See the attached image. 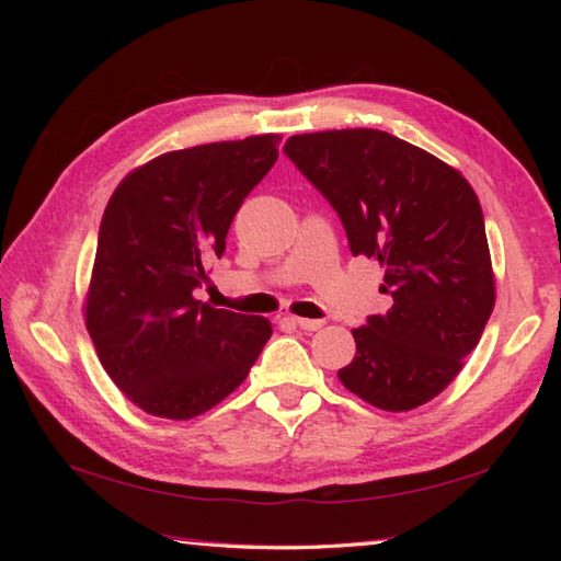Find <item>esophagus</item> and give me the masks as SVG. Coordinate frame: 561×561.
<instances>
[{
	"label": "esophagus",
	"instance_id": "34e87169",
	"mask_svg": "<svg viewBox=\"0 0 561 561\" xmlns=\"http://www.w3.org/2000/svg\"><path fill=\"white\" fill-rule=\"evenodd\" d=\"M291 323H294L296 328L306 330V332H313V330H318V328H323V320H308V318H291Z\"/></svg>",
	"mask_w": 561,
	"mask_h": 561
}]
</instances>
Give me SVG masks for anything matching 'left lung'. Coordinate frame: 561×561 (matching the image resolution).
Listing matches in <instances>:
<instances>
[{
	"mask_svg": "<svg viewBox=\"0 0 561 561\" xmlns=\"http://www.w3.org/2000/svg\"><path fill=\"white\" fill-rule=\"evenodd\" d=\"M347 233L352 255L386 267V316L354 328L342 386L378 410L436 398L478 347L494 308L480 199L432 153L380 129H330L284 145Z\"/></svg>",
	"mask_w": 561,
	"mask_h": 561,
	"instance_id": "1",
	"label": "left lung"
}]
</instances>
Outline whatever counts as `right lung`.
Returning <instances> with one entry per match:
<instances>
[{"label":"right lung","mask_w":561,"mask_h":561,"mask_svg":"<svg viewBox=\"0 0 561 561\" xmlns=\"http://www.w3.org/2000/svg\"><path fill=\"white\" fill-rule=\"evenodd\" d=\"M277 157L274 135L163 153L129 173L103 211L87 328L113 383L153 416L211 410L272 335L270 320L211 308L195 289Z\"/></svg>","instance_id":"1"}]
</instances>
